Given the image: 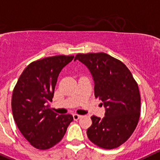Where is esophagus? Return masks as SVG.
<instances>
[{"label": "esophagus", "mask_w": 160, "mask_h": 160, "mask_svg": "<svg viewBox=\"0 0 160 160\" xmlns=\"http://www.w3.org/2000/svg\"><path fill=\"white\" fill-rule=\"evenodd\" d=\"M82 115H77V114H74V115H73V118H74V119L75 120V121H77V120H78L79 118H82Z\"/></svg>", "instance_id": "34e87169"}]
</instances>
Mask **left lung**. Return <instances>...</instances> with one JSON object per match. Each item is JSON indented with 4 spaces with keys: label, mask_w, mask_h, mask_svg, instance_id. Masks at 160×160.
Here are the masks:
<instances>
[{
    "label": "left lung",
    "mask_w": 160,
    "mask_h": 160,
    "mask_svg": "<svg viewBox=\"0 0 160 160\" xmlns=\"http://www.w3.org/2000/svg\"><path fill=\"white\" fill-rule=\"evenodd\" d=\"M94 82V94L105 108L103 118L92 116L87 136L102 148L112 149L128 140L138 125L141 97L138 83L120 60L104 52L78 54Z\"/></svg>",
    "instance_id": "left-lung-1"
}]
</instances>
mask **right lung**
<instances>
[{
  "label": "right lung",
  "mask_w": 160,
  "mask_h": 160,
  "mask_svg": "<svg viewBox=\"0 0 160 160\" xmlns=\"http://www.w3.org/2000/svg\"><path fill=\"white\" fill-rule=\"evenodd\" d=\"M74 56H55L30 63L18 79L12 98L13 118L31 145L45 150L60 142L71 115H59L49 108L60 71Z\"/></svg>",
  "instance_id": "add662e5"
}]
</instances>
